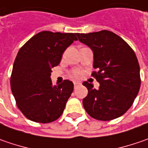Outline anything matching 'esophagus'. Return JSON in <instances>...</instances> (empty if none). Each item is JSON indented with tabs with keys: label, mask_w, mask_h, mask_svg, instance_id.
Returning a JSON list of instances; mask_svg holds the SVG:
<instances>
[{
	"label": "esophagus",
	"mask_w": 148,
	"mask_h": 148,
	"mask_svg": "<svg viewBox=\"0 0 148 148\" xmlns=\"http://www.w3.org/2000/svg\"><path fill=\"white\" fill-rule=\"evenodd\" d=\"M73 84H74V87H77V86H80V85H81V82H75Z\"/></svg>",
	"instance_id": "obj_1"
}]
</instances>
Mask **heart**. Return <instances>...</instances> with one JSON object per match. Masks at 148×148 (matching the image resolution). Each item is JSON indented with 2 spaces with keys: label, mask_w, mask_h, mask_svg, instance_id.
<instances>
[{
  "label": "heart",
  "mask_w": 148,
  "mask_h": 148,
  "mask_svg": "<svg viewBox=\"0 0 148 148\" xmlns=\"http://www.w3.org/2000/svg\"><path fill=\"white\" fill-rule=\"evenodd\" d=\"M81 74H82V72L79 71V70H75V71L72 72V76L75 77H78L81 76Z\"/></svg>",
  "instance_id": "heart-1"
}]
</instances>
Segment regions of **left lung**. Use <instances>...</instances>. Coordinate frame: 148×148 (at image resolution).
<instances>
[{
	"mask_svg": "<svg viewBox=\"0 0 148 148\" xmlns=\"http://www.w3.org/2000/svg\"><path fill=\"white\" fill-rule=\"evenodd\" d=\"M80 42L94 53L91 76L99 83L83 82L88 94L82 100L89 115L101 121L122 116L134 104L141 85L138 61L133 49L122 38L109 30L77 34Z\"/></svg>",
	"mask_w": 148,
	"mask_h": 148,
	"instance_id": "8db88e82",
	"label": "left lung"
}]
</instances>
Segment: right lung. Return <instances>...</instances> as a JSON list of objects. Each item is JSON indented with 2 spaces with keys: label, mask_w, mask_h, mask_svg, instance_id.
I'll list each match as a JSON object with an SVG mask.
<instances>
[{
  "label": "right lung",
  "mask_w": 148,
  "mask_h": 148,
  "mask_svg": "<svg viewBox=\"0 0 148 148\" xmlns=\"http://www.w3.org/2000/svg\"><path fill=\"white\" fill-rule=\"evenodd\" d=\"M77 34L42 31L19 50L10 76V87L17 107L34 122L47 123L58 119L73 91L69 80L53 86L52 67L61 62L63 52Z\"/></svg>",
  "instance_id": "1"
}]
</instances>
